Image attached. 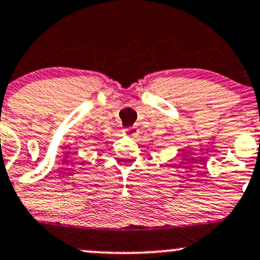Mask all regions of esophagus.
<instances>
[{
    "mask_svg": "<svg viewBox=\"0 0 260 260\" xmlns=\"http://www.w3.org/2000/svg\"><path fill=\"white\" fill-rule=\"evenodd\" d=\"M124 132L127 133L129 137H136V136L138 135V128L137 127H128V128H125Z\"/></svg>",
    "mask_w": 260,
    "mask_h": 260,
    "instance_id": "34e87169",
    "label": "esophagus"
}]
</instances>
